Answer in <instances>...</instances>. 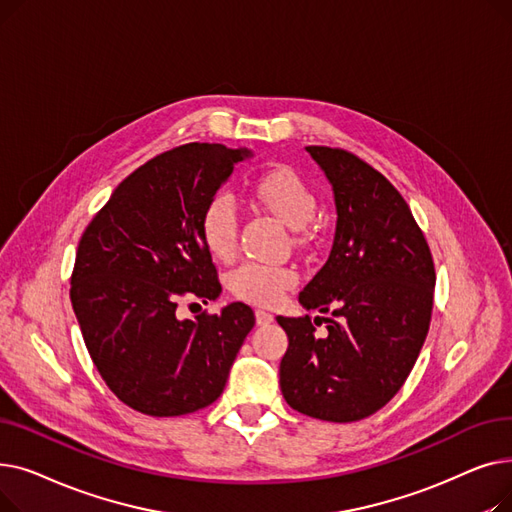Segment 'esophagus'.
<instances>
[{"label":"esophagus","mask_w":512,"mask_h":512,"mask_svg":"<svg viewBox=\"0 0 512 512\" xmlns=\"http://www.w3.org/2000/svg\"><path fill=\"white\" fill-rule=\"evenodd\" d=\"M255 319H257L259 326H267V324H272V321H274V315L263 311V309H257L255 311Z\"/></svg>","instance_id":"1"}]
</instances>
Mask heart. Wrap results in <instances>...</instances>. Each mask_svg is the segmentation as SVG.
<instances>
[{"label":"heart","mask_w":512,"mask_h":512,"mask_svg":"<svg viewBox=\"0 0 512 512\" xmlns=\"http://www.w3.org/2000/svg\"><path fill=\"white\" fill-rule=\"evenodd\" d=\"M255 199L274 211L278 218L301 230L313 218L315 197L309 186L290 168H274L257 178L253 186ZM201 236L209 253L218 259L232 257L238 238V203L230 191L215 193L201 213ZM299 276L290 267L242 263L228 276L230 292L236 299L253 305H276L282 294L297 286Z\"/></svg>","instance_id":"obj_1"}]
</instances>
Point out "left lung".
Instances as JSON below:
<instances>
[{"mask_svg":"<svg viewBox=\"0 0 512 512\" xmlns=\"http://www.w3.org/2000/svg\"><path fill=\"white\" fill-rule=\"evenodd\" d=\"M332 184L336 234L326 265L299 294L324 317H278L288 334L280 388L303 415L351 423L380 411L402 388L425 342L436 270L402 195L344 149L307 147Z\"/></svg>","mask_w":512,"mask_h":512,"instance_id":"obj_1","label":"left lung"}]
</instances>
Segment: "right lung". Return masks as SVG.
Instances as JSON below:
<instances>
[{"label": "right lung", "instance_id": "right-lung-1", "mask_svg": "<svg viewBox=\"0 0 512 512\" xmlns=\"http://www.w3.org/2000/svg\"><path fill=\"white\" fill-rule=\"evenodd\" d=\"M245 157L249 149L188 143L149 159L78 242L72 309L103 382L134 411L178 417L209 407L255 326L245 303L176 315L182 299L220 297L201 213Z\"/></svg>", "mask_w": 512, "mask_h": 512}]
</instances>
